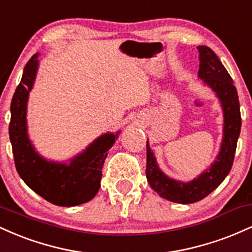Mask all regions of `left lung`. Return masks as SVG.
<instances>
[{
    "instance_id": "1",
    "label": "left lung",
    "mask_w": 252,
    "mask_h": 252,
    "mask_svg": "<svg viewBox=\"0 0 252 252\" xmlns=\"http://www.w3.org/2000/svg\"><path fill=\"white\" fill-rule=\"evenodd\" d=\"M198 51L200 54L198 76L216 92L224 110V137L218 158L211 168L205 170L198 179L185 184L167 178L158 169L154 154L147 142L146 175L150 187L163 199L179 204H192L201 200L224 181L232 168L242 126L238 94L232 78L210 47L199 46Z\"/></svg>"
}]
</instances>
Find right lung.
<instances>
[{
	"mask_svg": "<svg viewBox=\"0 0 252 252\" xmlns=\"http://www.w3.org/2000/svg\"><path fill=\"white\" fill-rule=\"evenodd\" d=\"M36 58L37 54H34L26 63L21 83L17 85L10 104L9 137L14 162L26 185L45 200L58 206H77L97 194L104 161L117 134L100 136L70 164L48 162L37 154L28 140L26 123L28 94L37 68Z\"/></svg>",
	"mask_w": 252,
	"mask_h": 252,
	"instance_id": "add662e5",
	"label": "right lung"
}]
</instances>
